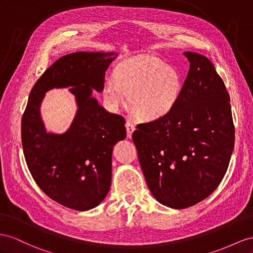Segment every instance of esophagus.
Returning a JSON list of instances; mask_svg holds the SVG:
<instances>
[{
  "mask_svg": "<svg viewBox=\"0 0 253 253\" xmlns=\"http://www.w3.org/2000/svg\"><path fill=\"white\" fill-rule=\"evenodd\" d=\"M125 126H126V131H127V138L130 139V138H131V135H132V132L134 131L135 127H134V125L132 124V123H131V122H129V121H127V122H126Z\"/></svg>",
  "mask_w": 253,
  "mask_h": 253,
  "instance_id": "esophagus-1",
  "label": "esophagus"
}]
</instances>
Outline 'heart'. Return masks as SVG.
<instances>
[{"label":"heart","mask_w":253,"mask_h":253,"mask_svg":"<svg viewBox=\"0 0 253 253\" xmlns=\"http://www.w3.org/2000/svg\"><path fill=\"white\" fill-rule=\"evenodd\" d=\"M113 82L102 88V100L110 111L130 106L141 120L154 121L171 113L184 89V76L160 60H128L113 71Z\"/></svg>","instance_id":"obj_1"}]
</instances>
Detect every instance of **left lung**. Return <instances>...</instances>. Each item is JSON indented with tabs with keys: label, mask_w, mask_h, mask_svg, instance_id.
Wrapping results in <instances>:
<instances>
[{
	"label": "left lung",
	"mask_w": 253,
	"mask_h": 253,
	"mask_svg": "<svg viewBox=\"0 0 253 253\" xmlns=\"http://www.w3.org/2000/svg\"><path fill=\"white\" fill-rule=\"evenodd\" d=\"M184 55L190 68L177 106L132 133L148 188L159 203L175 210L201 202L217 188L235 138L230 96L213 64L197 52Z\"/></svg>",
	"instance_id": "obj_1"
}]
</instances>
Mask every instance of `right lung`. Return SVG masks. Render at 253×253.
<instances>
[{"label":"right lung","mask_w":253,"mask_h":253,"mask_svg":"<svg viewBox=\"0 0 253 253\" xmlns=\"http://www.w3.org/2000/svg\"><path fill=\"white\" fill-rule=\"evenodd\" d=\"M115 52H75L64 55L44 71L32 88L21 122L23 154L38 187L68 209L88 211L109 192L112 151L126 138L125 120L108 112L93 96L102 92ZM70 87L77 111L68 130L48 132L40 106L50 89Z\"/></svg>","instance_id":"1"}]
</instances>
